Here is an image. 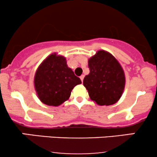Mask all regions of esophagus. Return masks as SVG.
Here are the masks:
<instances>
[{
    "mask_svg": "<svg viewBox=\"0 0 157 157\" xmlns=\"http://www.w3.org/2000/svg\"><path fill=\"white\" fill-rule=\"evenodd\" d=\"M84 75H81V76L80 77V80H81V81H82H82H83V79H84Z\"/></svg>",
    "mask_w": 157,
    "mask_h": 157,
    "instance_id": "esophagus-1",
    "label": "esophagus"
}]
</instances>
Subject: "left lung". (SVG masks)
<instances>
[{"mask_svg": "<svg viewBox=\"0 0 157 157\" xmlns=\"http://www.w3.org/2000/svg\"><path fill=\"white\" fill-rule=\"evenodd\" d=\"M90 72L85 77L83 86L89 97L99 105H111L117 102L125 86L124 70L114 56L99 50L88 60Z\"/></svg>", "mask_w": 157, "mask_h": 157, "instance_id": "1", "label": "left lung"}]
</instances>
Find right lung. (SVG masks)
I'll use <instances>...</instances> for the list:
<instances>
[{
  "label": "right lung",
  "instance_id": "right-lung-1",
  "mask_svg": "<svg viewBox=\"0 0 157 157\" xmlns=\"http://www.w3.org/2000/svg\"><path fill=\"white\" fill-rule=\"evenodd\" d=\"M80 79L68 67L64 56L52 53L39 65L34 77L37 97L43 103L59 106L69 99L71 91Z\"/></svg>",
  "mask_w": 157,
  "mask_h": 157
}]
</instances>
